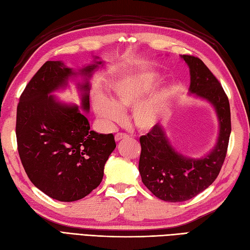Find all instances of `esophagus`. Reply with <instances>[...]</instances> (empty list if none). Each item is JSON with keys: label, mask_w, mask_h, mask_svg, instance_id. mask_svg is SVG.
<instances>
[{"label": "esophagus", "mask_w": 250, "mask_h": 250, "mask_svg": "<svg viewBox=\"0 0 250 250\" xmlns=\"http://www.w3.org/2000/svg\"><path fill=\"white\" fill-rule=\"evenodd\" d=\"M128 137H129L128 134H125V133H117V134L115 135V141H116V142H119V141H121V140L128 139Z\"/></svg>", "instance_id": "34e87169"}]
</instances>
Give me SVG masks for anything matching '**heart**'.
I'll list each match as a JSON object with an SVG mask.
<instances>
[{
	"instance_id": "b5f03b06",
	"label": "heart",
	"mask_w": 250,
	"mask_h": 250,
	"mask_svg": "<svg viewBox=\"0 0 250 250\" xmlns=\"http://www.w3.org/2000/svg\"><path fill=\"white\" fill-rule=\"evenodd\" d=\"M158 83L159 77L153 72H134L116 77L109 84L111 99L102 93L93 97L95 114L111 125L124 118L122 109L135 106L132 111L134 125L141 131H150L160 121L167 102L163 92L149 95ZM147 95L150 96L148 98Z\"/></svg>"
}]
</instances>
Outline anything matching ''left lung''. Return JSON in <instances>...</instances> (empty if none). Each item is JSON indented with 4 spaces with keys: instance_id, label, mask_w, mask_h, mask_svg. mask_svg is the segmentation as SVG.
<instances>
[{
    "instance_id": "obj_1",
    "label": "left lung",
    "mask_w": 250,
    "mask_h": 250,
    "mask_svg": "<svg viewBox=\"0 0 250 250\" xmlns=\"http://www.w3.org/2000/svg\"><path fill=\"white\" fill-rule=\"evenodd\" d=\"M182 58L190 70L189 92L214 106L219 134L215 147L202 158L177 152L159 124L140 137L139 171L143 184L157 198L173 203L192 199L214 183L226 159L231 133L229 99L218 79L199 58L188 55Z\"/></svg>"
}]
</instances>
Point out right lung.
Instances as JSON below:
<instances>
[{
	"label": "right lung",
	"mask_w": 250,
	"mask_h": 250,
	"mask_svg": "<svg viewBox=\"0 0 250 250\" xmlns=\"http://www.w3.org/2000/svg\"><path fill=\"white\" fill-rule=\"evenodd\" d=\"M102 63L94 60L76 72L61 61H47L20 97L16 136L21 163L32 184L55 200L77 201L97 188L116 148L111 133L90 131L77 105L61 103L50 94L65 88L70 78L82 76L81 105L89 111V79Z\"/></svg>",
	"instance_id": "obj_1"
}]
</instances>
